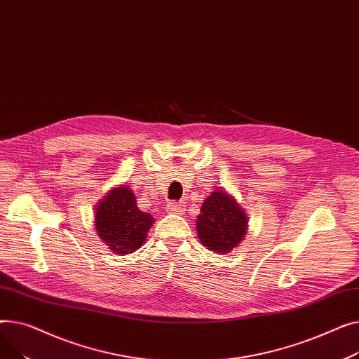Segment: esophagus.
<instances>
[{"label":"esophagus","instance_id":"esophagus-1","mask_svg":"<svg viewBox=\"0 0 359 359\" xmlns=\"http://www.w3.org/2000/svg\"><path fill=\"white\" fill-rule=\"evenodd\" d=\"M166 208H168V212H170V213H180L181 210L184 208V204L178 203V201H171L170 204L166 205Z\"/></svg>","mask_w":359,"mask_h":359}]
</instances>
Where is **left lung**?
Returning a JSON list of instances; mask_svg holds the SVG:
<instances>
[{"instance_id":"obj_1","label":"left lung","mask_w":359,"mask_h":359,"mask_svg":"<svg viewBox=\"0 0 359 359\" xmlns=\"http://www.w3.org/2000/svg\"><path fill=\"white\" fill-rule=\"evenodd\" d=\"M248 217L235 200L224 191H215L208 196L197 219L198 238L201 242L219 254H227L243 239Z\"/></svg>"}]
</instances>
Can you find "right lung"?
<instances>
[{"label":"right lung","mask_w":359,"mask_h":359,"mask_svg":"<svg viewBox=\"0 0 359 359\" xmlns=\"http://www.w3.org/2000/svg\"><path fill=\"white\" fill-rule=\"evenodd\" d=\"M152 224L154 217L140 212L132 189L124 185L111 189L95 212L98 236L117 254H132L139 249Z\"/></svg>","instance_id":"add662e5"}]
</instances>
